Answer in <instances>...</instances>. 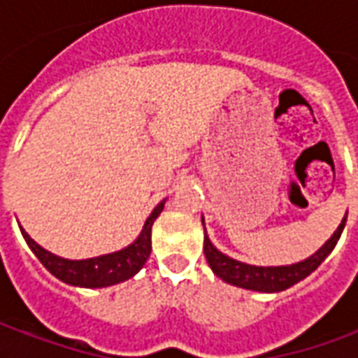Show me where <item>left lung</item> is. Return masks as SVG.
Instances as JSON below:
<instances>
[{
	"mask_svg": "<svg viewBox=\"0 0 358 358\" xmlns=\"http://www.w3.org/2000/svg\"><path fill=\"white\" fill-rule=\"evenodd\" d=\"M345 220L347 215L341 220V224L338 226V230L334 232V236L316 251L315 255H310L305 261H301V263L287 264V266H255V264L240 263V261H236L232 257L220 253L210 243L207 232H205V241H203V251H205L207 263L213 268V272L220 280H224L226 284L263 293L284 292L287 287H292L293 284L305 280L310 272H315L322 264L324 259L331 253V249L336 248L339 236H341L343 228H345Z\"/></svg>",
	"mask_w": 358,
	"mask_h": 358,
	"instance_id": "1",
	"label": "left lung"
}]
</instances>
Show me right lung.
Returning <instances> with one entry per match:
<instances>
[{
    "instance_id": "add662e5",
    "label": "right lung",
    "mask_w": 358,
    "mask_h": 358,
    "mask_svg": "<svg viewBox=\"0 0 358 358\" xmlns=\"http://www.w3.org/2000/svg\"><path fill=\"white\" fill-rule=\"evenodd\" d=\"M163 207L164 201L157 205L145 220L138 240L130 243L128 248L109 253V255L94 257V259L69 261V259L53 255L50 251H45L42 245H38L24 232V228H20V232H22V238L27 240L28 248L32 249V253L40 259V263L61 282L80 285V287H107V285H115L132 278L145 264L149 253H151V226L155 222V218L161 215Z\"/></svg>"
}]
</instances>
